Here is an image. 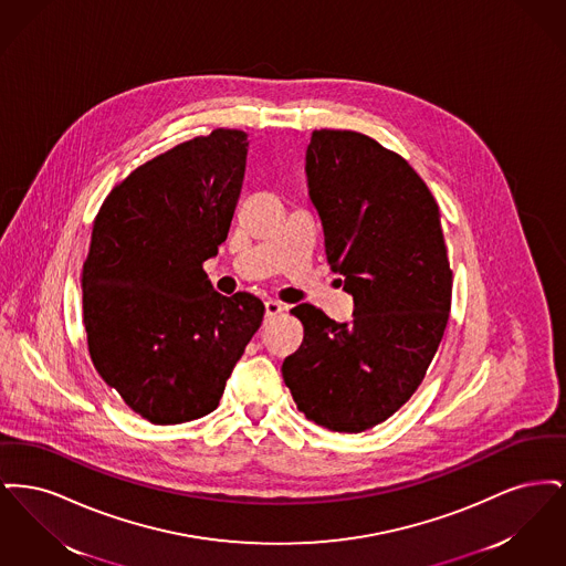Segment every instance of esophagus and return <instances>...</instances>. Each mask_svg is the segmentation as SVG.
<instances>
[{
    "mask_svg": "<svg viewBox=\"0 0 566 566\" xmlns=\"http://www.w3.org/2000/svg\"><path fill=\"white\" fill-rule=\"evenodd\" d=\"M284 310H286L284 303H280L277 298H268V301H265V314H268V318H273V316L282 314Z\"/></svg>",
    "mask_w": 566,
    "mask_h": 566,
    "instance_id": "1",
    "label": "esophagus"
}]
</instances>
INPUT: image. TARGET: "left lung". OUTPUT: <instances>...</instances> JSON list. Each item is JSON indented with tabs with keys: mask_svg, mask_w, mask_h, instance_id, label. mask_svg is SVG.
<instances>
[{
	"mask_svg": "<svg viewBox=\"0 0 566 566\" xmlns=\"http://www.w3.org/2000/svg\"><path fill=\"white\" fill-rule=\"evenodd\" d=\"M305 171L326 261L344 275L354 318L293 307L303 342L282 377L307 420L363 432L409 401L443 339L452 270L439 208L401 155L358 132H314Z\"/></svg>",
	"mask_w": 566,
	"mask_h": 566,
	"instance_id": "1",
	"label": "left lung"
}]
</instances>
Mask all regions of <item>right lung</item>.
<instances>
[{
    "label": "right lung",
    "instance_id": "obj_1",
    "mask_svg": "<svg viewBox=\"0 0 566 566\" xmlns=\"http://www.w3.org/2000/svg\"><path fill=\"white\" fill-rule=\"evenodd\" d=\"M248 134L214 129L139 165L104 199L82 268L97 374L153 424L214 411L263 323L259 296L216 293L203 271L242 192Z\"/></svg>",
    "mask_w": 566,
    "mask_h": 566
}]
</instances>
